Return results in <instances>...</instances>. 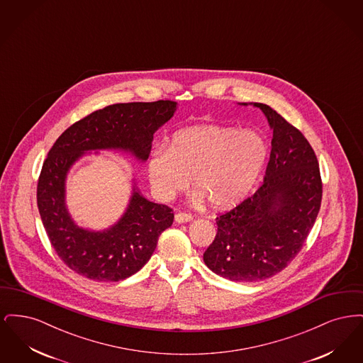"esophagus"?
Returning <instances> with one entry per match:
<instances>
[{
    "mask_svg": "<svg viewBox=\"0 0 363 363\" xmlns=\"http://www.w3.org/2000/svg\"><path fill=\"white\" fill-rule=\"evenodd\" d=\"M190 220H193V216L185 212H179L175 215V222L177 223H188Z\"/></svg>",
    "mask_w": 363,
    "mask_h": 363,
    "instance_id": "34e87169",
    "label": "esophagus"
}]
</instances>
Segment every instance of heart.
Wrapping results in <instances>:
<instances>
[{
    "label": "heart",
    "instance_id": "heart-1",
    "mask_svg": "<svg viewBox=\"0 0 363 363\" xmlns=\"http://www.w3.org/2000/svg\"><path fill=\"white\" fill-rule=\"evenodd\" d=\"M268 157L265 140L253 130L196 125L175 132L169 148L150 156L148 177L157 197L169 200L189 186L215 209L241 204L255 188Z\"/></svg>",
    "mask_w": 363,
    "mask_h": 363
}]
</instances>
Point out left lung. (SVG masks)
I'll list each match as a JSON object with an SVG mask.
<instances>
[{"label": "left lung", "instance_id": "1", "mask_svg": "<svg viewBox=\"0 0 363 363\" xmlns=\"http://www.w3.org/2000/svg\"><path fill=\"white\" fill-rule=\"evenodd\" d=\"M259 107L274 130L264 182L216 218L204 253L208 268L234 281H259L283 271L299 253L321 207L323 182L309 141L274 108Z\"/></svg>", "mask_w": 363, "mask_h": 363}]
</instances>
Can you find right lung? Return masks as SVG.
<instances>
[{
    "label": "right lung",
    "instance_id": "right-lung-1",
    "mask_svg": "<svg viewBox=\"0 0 363 363\" xmlns=\"http://www.w3.org/2000/svg\"><path fill=\"white\" fill-rule=\"evenodd\" d=\"M177 102H132L106 106L69 126L49 151L38 179L36 200L55 253L67 267L96 281H120L151 259L159 235L173 225V209L155 204L133 186L121 219L104 231L74 225L65 206L70 166L94 150H121L148 159L156 130L169 121Z\"/></svg>",
    "mask_w": 363,
    "mask_h": 363
}]
</instances>
